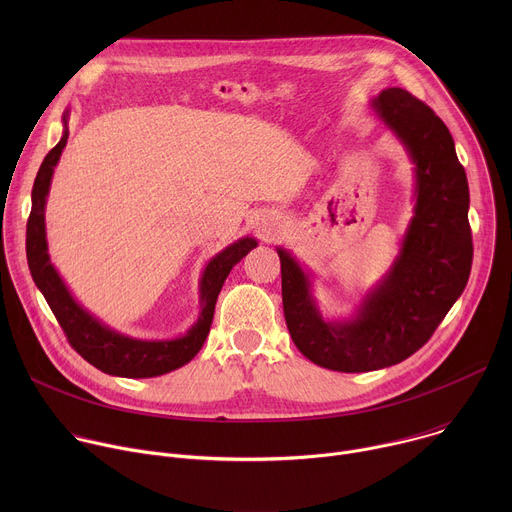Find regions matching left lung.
<instances>
[{
    "mask_svg": "<svg viewBox=\"0 0 512 512\" xmlns=\"http://www.w3.org/2000/svg\"><path fill=\"white\" fill-rule=\"evenodd\" d=\"M371 109L415 166L413 216L389 271L348 320H326L312 273L277 247L291 340L318 367L338 373L385 369L417 352L462 296L472 267L470 192L450 129L399 87L381 91Z\"/></svg>",
    "mask_w": 512,
    "mask_h": 512,
    "instance_id": "left-lung-1",
    "label": "left lung"
}]
</instances>
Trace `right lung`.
Wrapping results in <instances>:
<instances>
[{
	"label": "right lung",
	"instance_id": "add662e5",
	"mask_svg": "<svg viewBox=\"0 0 512 512\" xmlns=\"http://www.w3.org/2000/svg\"><path fill=\"white\" fill-rule=\"evenodd\" d=\"M62 125V137L44 158L32 188V212L26 227V255L32 279L62 326L70 346L87 362H91L95 369L125 379H150L176 371L190 362L202 348L210 332L216 298L221 294L227 275L251 249L257 247V241L253 237H243L225 247L221 253H216L206 263L198 283V320L188 328L186 334L170 340H145L105 326L72 298L70 289L50 263L48 255L44 210L54 168L68 139V111L62 115Z\"/></svg>",
	"mask_w": 512,
	"mask_h": 512
}]
</instances>
